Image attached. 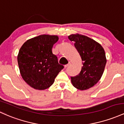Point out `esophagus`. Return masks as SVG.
<instances>
[{
	"label": "esophagus",
	"mask_w": 124,
	"mask_h": 124,
	"mask_svg": "<svg viewBox=\"0 0 124 124\" xmlns=\"http://www.w3.org/2000/svg\"><path fill=\"white\" fill-rule=\"evenodd\" d=\"M71 62H69V63H68V64H67L65 65V66H64V67H65V68H67V67L68 66H70V65L71 64Z\"/></svg>",
	"instance_id": "esophagus-1"
}]
</instances>
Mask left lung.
<instances>
[{
    "label": "left lung",
    "mask_w": 124,
    "mask_h": 124,
    "mask_svg": "<svg viewBox=\"0 0 124 124\" xmlns=\"http://www.w3.org/2000/svg\"><path fill=\"white\" fill-rule=\"evenodd\" d=\"M69 39L74 41V46L83 61L80 73L71 77V81L76 88L87 90L97 84L102 77L107 62L105 51L101 44L85 36L71 34Z\"/></svg>",
    "instance_id": "obj_1"
}]
</instances>
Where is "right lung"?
Instances as JSON below:
<instances>
[{"label":"right lung","mask_w":124,"mask_h":124,"mask_svg":"<svg viewBox=\"0 0 124 124\" xmlns=\"http://www.w3.org/2000/svg\"><path fill=\"white\" fill-rule=\"evenodd\" d=\"M58 40L57 36L43 34L27 40L21 47L17 55L21 76L33 88H48L64 69L52 53L53 46Z\"/></svg>","instance_id":"right-lung-1"}]
</instances>
